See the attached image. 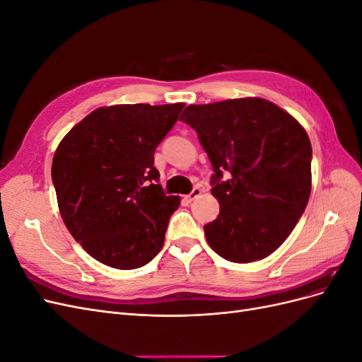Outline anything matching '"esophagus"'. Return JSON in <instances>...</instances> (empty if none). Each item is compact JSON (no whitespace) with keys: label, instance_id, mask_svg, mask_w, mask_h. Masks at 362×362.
<instances>
[{"label":"esophagus","instance_id":"34e87169","mask_svg":"<svg viewBox=\"0 0 362 362\" xmlns=\"http://www.w3.org/2000/svg\"><path fill=\"white\" fill-rule=\"evenodd\" d=\"M202 193V190L199 189V187H194L187 196H185V201L187 202H192V201H194L196 198H199V194Z\"/></svg>","mask_w":362,"mask_h":362}]
</instances>
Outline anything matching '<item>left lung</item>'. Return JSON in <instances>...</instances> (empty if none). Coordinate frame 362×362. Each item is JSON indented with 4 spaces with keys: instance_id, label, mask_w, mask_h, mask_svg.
<instances>
[{
    "instance_id": "obj_1",
    "label": "left lung",
    "mask_w": 362,
    "mask_h": 362,
    "mask_svg": "<svg viewBox=\"0 0 362 362\" xmlns=\"http://www.w3.org/2000/svg\"><path fill=\"white\" fill-rule=\"evenodd\" d=\"M180 120L198 133L214 170L211 193L221 213L204 226L208 245L233 262L269 257L310 199L308 134L291 115L261 98L189 105Z\"/></svg>"
}]
</instances>
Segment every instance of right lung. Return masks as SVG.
I'll use <instances>...</instances> for the list:
<instances>
[{
    "mask_svg": "<svg viewBox=\"0 0 362 362\" xmlns=\"http://www.w3.org/2000/svg\"><path fill=\"white\" fill-rule=\"evenodd\" d=\"M184 104L101 107L64 136L51 177L64 225L105 266L139 269L163 247L178 196L158 184L154 152Z\"/></svg>",
    "mask_w": 362,
    "mask_h": 362,
    "instance_id": "right-lung-1",
    "label": "right lung"
}]
</instances>
